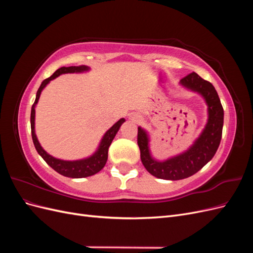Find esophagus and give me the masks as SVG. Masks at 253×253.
I'll return each instance as SVG.
<instances>
[{"label": "esophagus", "mask_w": 253, "mask_h": 253, "mask_svg": "<svg viewBox=\"0 0 253 253\" xmlns=\"http://www.w3.org/2000/svg\"><path fill=\"white\" fill-rule=\"evenodd\" d=\"M134 119H135V118H134Z\"/></svg>", "instance_id": "1"}]
</instances>
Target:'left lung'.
Segmentation results:
<instances>
[{
	"label": "left lung",
	"mask_w": 253,
	"mask_h": 253,
	"mask_svg": "<svg viewBox=\"0 0 253 253\" xmlns=\"http://www.w3.org/2000/svg\"><path fill=\"white\" fill-rule=\"evenodd\" d=\"M180 83L183 86L202 94L208 104V122L192 147L178 156L165 162H157L150 154L148 134L141 127H138L137 134V143L140 150L142 165L153 176L168 180L187 178L200 171L216 153L223 133L224 109L217 91L212 84L196 73H191L183 77Z\"/></svg>",
	"instance_id": "8db88e82"
}]
</instances>
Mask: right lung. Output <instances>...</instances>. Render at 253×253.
<instances>
[{"instance_id":"right-lung-1","label":"right lung","mask_w":253,"mask_h":253,"mask_svg":"<svg viewBox=\"0 0 253 253\" xmlns=\"http://www.w3.org/2000/svg\"><path fill=\"white\" fill-rule=\"evenodd\" d=\"M88 70V67L85 65H81V66H70V67H60L59 70H57L55 73H53L49 78L43 80L41 83V85L37 91V96H36V100L32 106V114H30V126H32V137H33V141L35 144V148L37 152L39 153L41 157L46 162L48 166H50L53 170L58 172L59 174L66 176V177H71V178H83V177H87V176H91L96 173L100 171L102 168L105 166L106 160H108V152L110 145L114 139V137L116 136L119 127L121 125L126 121L124 118H121L118 120L116 124H115L108 132H106L103 136V138L100 142V145L95 153L94 155H91L88 158L85 159H81V160H75V162H68V160H61L57 159L55 157L50 156L45 152L42 147L40 145L39 141L37 139V136L35 133V108L36 104L38 103V100H39L40 95L42 89L46 86V84L52 80L57 78L58 76L62 75V74H67V73H81V72H85Z\"/></svg>"}]
</instances>
